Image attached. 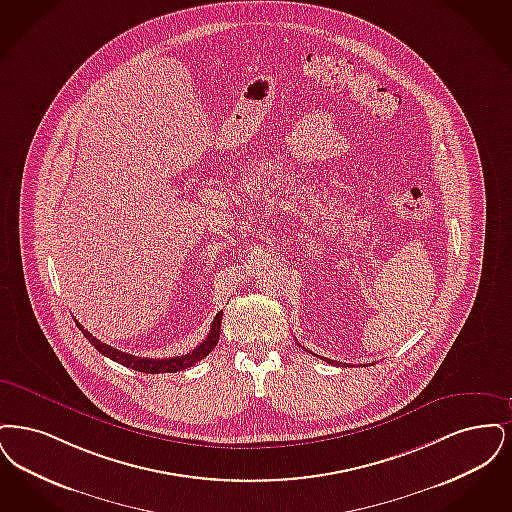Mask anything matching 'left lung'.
<instances>
[{
	"instance_id": "1",
	"label": "left lung",
	"mask_w": 512,
	"mask_h": 512,
	"mask_svg": "<svg viewBox=\"0 0 512 512\" xmlns=\"http://www.w3.org/2000/svg\"><path fill=\"white\" fill-rule=\"evenodd\" d=\"M325 361H329V363H336V361H333V359H327V357H323ZM336 365H340V363H336Z\"/></svg>"
}]
</instances>
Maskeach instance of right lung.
<instances>
[{"label":"right lung","mask_w":512,"mask_h":512,"mask_svg":"<svg viewBox=\"0 0 512 512\" xmlns=\"http://www.w3.org/2000/svg\"><path fill=\"white\" fill-rule=\"evenodd\" d=\"M222 315L223 312L216 313V317H214V321H212V327H210V333H208V336L200 342L199 346H197L193 352H189V354H185V356L168 357V359L135 357L132 356V354L120 352V350L112 348L109 344H103V342L97 340L95 336H91V333H88L78 321H76V325H78V329L84 333V336L91 342V346H93L99 354L109 357V359L120 363V365H124V367H130V369H134V371H139V373L156 375V373H178V371H183V369H189V367H193L195 363H199L200 359H204V357L208 356V354L216 348V344H218V340H220Z\"/></svg>","instance_id":"add662e5"}]
</instances>
